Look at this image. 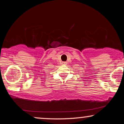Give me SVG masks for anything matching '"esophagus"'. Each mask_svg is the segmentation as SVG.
<instances>
[{
    "label": "esophagus",
    "mask_w": 124,
    "mask_h": 124,
    "mask_svg": "<svg viewBox=\"0 0 124 124\" xmlns=\"http://www.w3.org/2000/svg\"><path fill=\"white\" fill-rule=\"evenodd\" d=\"M62 64H66V62H62Z\"/></svg>",
    "instance_id": "34e87169"
}]
</instances>
